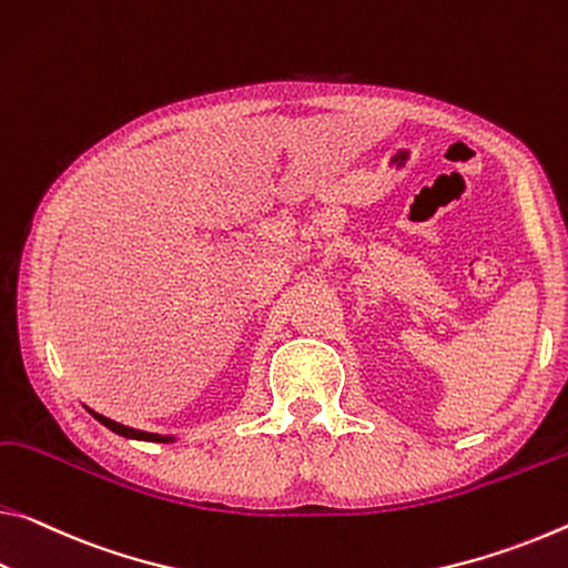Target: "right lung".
<instances>
[{"instance_id": "1", "label": "right lung", "mask_w": 568, "mask_h": 568, "mask_svg": "<svg viewBox=\"0 0 568 568\" xmlns=\"http://www.w3.org/2000/svg\"><path fill=\"white\" fill-rule=\"evenodd\" d=\"M93 417L101 422V425H105L111 432H115V435L121 437H129V439H146V443H174V437H166V435H154V432H143V429H133V427H125L121 425V422H113L103 417V414H98L93 409H88Z\"/></svg>"}]
</instances>
